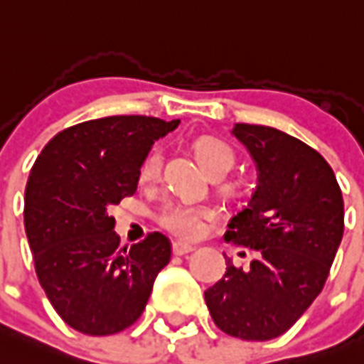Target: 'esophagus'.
<instances>
[{"label":"esophagus","instance_id":"obj_1","mask_svg":"<svg viewBox=\"0 0 364 364\" xmlns=\"http://www.w3.org/2000/svg\"><path fill=\"white\" fill-rule=\"evenodd\" d=\"M173 252L176 256L190 255V252H193V247H191V245H186V243H174L173 245Z\"/></svg>","mask_w":364,"mask_h":364}]
</instances>
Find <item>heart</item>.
Here are the masks:
<instances>
[{"label": "heart", "instance_id": "obj_1", "mask_svg": "<svg viewBox=\"0 0 364 364\" xmlns=\"http://www.w3.org/2000/svg\"><path fill=\"white\" fill-rule=\"evenodd\" d=\"M191 148L196 151L197 161L201 163V167L210 176H214V174L224 176L235 165V159H237L232 146L220 138L199 136L193 140ZM159 171H161V154H159V150H150L140 163L138 180L142 184H151L159 176ZM224 190L230 196H239L241 186L230 184ZM208 218H210L208 208L186 205V203H165L156 213L157 224L180 239L199 237L205 232V224H207Z\"/></svg>", "mask_w": 364, "mask_h": 364}]
</instances>
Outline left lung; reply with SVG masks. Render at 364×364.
<instances>
[{
	"mask_svg": "<svg viewBox=\"0 0 364 364\" xmlns=\"http://www.w3.org/2000/svg\"><path fill=\"white\" fill-rule=\"evenodd\" d=\"M260 178L249 207L228 224V243L255 250L205 290L214 325L264 342L289 331L319 296L343 235V199L325 157L273 127L235 123Z\"/></svg>",
	"mask_w": 364,
	"mask_h": 364,
	"instance_id": "left-lung-1",
	"label": "left lung"
}]
</instances>
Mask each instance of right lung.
Instances as JSON below:
<instances>
[{"label": "right lung", "instance_id": "add662e5", "mask_svg": "<svg viewBox=\"0 0 364 364\" xmlns=\"http://www.w3.org/2000/svg\"><path fill=\"white\" fill-rule=\"evenodd\" d=\"M180 121L112 115L50 138L24 191V228L39 284L62 321L89 336H109L142 315L173 247L163 233L121 247L109 208L138 188L154 140Z\"/></svg>", "mask_w": 364, "mask_h": 364}]
</instances>
